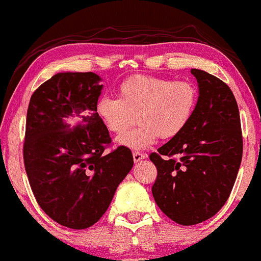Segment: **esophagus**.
Here are the masks:
<instances>
[{
  "instance_id": "34e87169",
  "label": "esophagus",
  "mask_w": 261,
  "mask_h": 261,
  "mask_svg": "<svg viewBox=\"0 0 261 261\" xmlns=\"http://www.w3.org/2000/svg\"><path fill=\"white\" fill-rule=\"evenodd\" d=\"M133 157H134V161L140 162V161H142L144 159H146V157H147V154L142 153V152H137V151H135V152L133 153Z\"/></svg>"
}]
</instances>
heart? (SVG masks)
I'll return each instance as SVG.
<instances>
[{
  "mask_svg": "<svg viewBox=\"0 0 261 261\" xmlns=\"http://www.w3.org/2000/svg\"><path fill=\"white\" fill-rule=\"evenodd\" d=\"M198 102V90L187 80L162 76L134 75L117 88V98L100 96L96 115L108 131L121 134L135 121L131 130L117 142L131 148H145L159 137L178 136L190 124Z\"/></svg>",
  "mask_w": 261,
  "mask_h": 261,
  "instance_id": "b5f03b06",
  "label": "heart"
}]
</instances>
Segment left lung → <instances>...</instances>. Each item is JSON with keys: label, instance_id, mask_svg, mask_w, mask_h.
I'll list each match as a JSON object with an SVG mask.
<instances>
[{"label": "left lung", "instance_id": "8db88e82", "mask_svg": "<svg viewBox=\"0 0 261 261\" xmlns=\"http://www.w3.org/2000/svg\"><path fill=\"white\" fill-rule=\"evenodd\" d=\"M199 87L196 111L178 136L150 154L157 168L154 202L181 225L212 218L225 204L243 156L239 109L230 88L192 69Z\"/></svg>", "mask_w": 261, "mask_h": 261}]
</instances>
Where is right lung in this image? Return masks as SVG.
Wrapping results in <instances>:
<instances>
[{
    "label": "right lung",
    "instance_id": "1",
    "mask_svg": "<svg viewBox=\"0 0 261 261\" xmlns=\"http://www.w3.org/2000/svg\"><path fill=\"white\" fill-rule=\"evenodd\" d=\"M95 73H58L36 89L25 119L23 161L39 207L71 229L95 224L134 166L126 146L111 144L96 115L102 85Z\"/></svg>",
    "mask_w": 261,
    "mask_h": 261
}]
</instances>
